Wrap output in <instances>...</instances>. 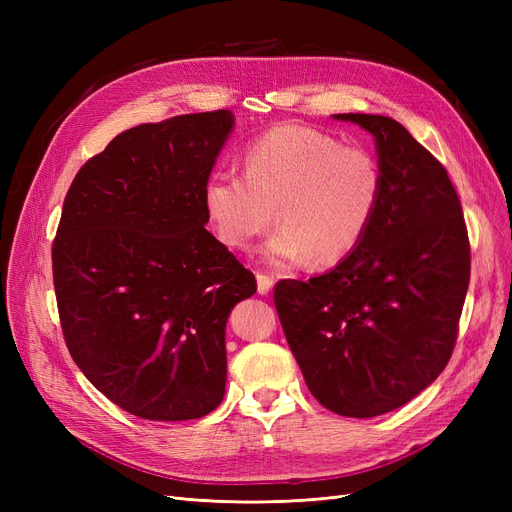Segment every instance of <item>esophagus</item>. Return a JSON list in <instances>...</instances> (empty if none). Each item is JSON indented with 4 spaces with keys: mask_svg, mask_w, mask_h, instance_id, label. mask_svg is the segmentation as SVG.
Returning <instances> with one entry per match:
<instances>
[{
    "mask_svg": "<svg viewBox=\"0 0 512 512\" xmlns=\"http://www.w3.org/2000/svg\"><path fill=\"white\" fill-rule=\"evenodd\" d=\"M256 284H258V292L260 294H267L273 288V277L265 275V273H258L256 275Z\"/></svg>",
    "mask_w": 512,
    "mask_h": 512,
    "instance_id": "34e87169",
    "label": "esophagus"
}]
</instances>
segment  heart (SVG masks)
Here are the masks:
<instances>
[{
  "mask_svg": "<svg viewBox=\"0 0 512 512\" xmlns=\"http://www.w3.org/2000/svg\"><path fill=\"white\" fill-rule=\"evenodd\" d=\"M382 190V166L369 149L284 123L245 147L243 175H209L203 209L228 250H252L277 218L282 228L265 247L271 265L290 267L312 258L316 267H331L365 239Z\"/></svg>",
  "mask_w": 512,
  "mask_h": 512,
  "instance_id": "heart-1",
  "label": "heart"
}]
</instances>
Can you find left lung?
<instances>
[{"mask_svg": "<svg viewBox=\"0 0 512 512\" xmlns=\"http://www.w3.org/2000/svg\"><path fill=\"white\" fill-rule=\"evenodd\" d=\"M376 138L384 190L361 245L329 273L277 282L273 301L307 389L342 416L408 404L451 359L470 241L446 168L384 115L344 113Z\"/></svg>", "mask_w": 512, "mask_h": 512, "instance_id": "left-lung-1", "label": "left lung"}]
</instances>
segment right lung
Listing matches in <instances>:
<instances>
[{
	"mask_svg": "<svg viewBox=\"0 0 512 512\" xmlns=\"http://www.w3.org/2000/svg\"><path fill=\"white\" fill-rule=\"evenodd\" d=\"M230 111L143 123L76 173L53 241L66 346L87 380L147 421H190L226 386V320L256 277L205 228L203 188Z\"/></svg>",
	"mask_w": 512,
	"mask_h": 512,
	"instance_id": "add662e5",
	"label": "right lung"
}]
</instances>
